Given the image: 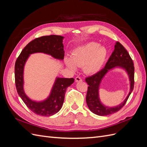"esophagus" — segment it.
<instances>
[{"mask_svg":"<svg viewBox=\"0 0 147 147\" xmlns=\"http://www.w3.org/2000/svg\"><path fill=\"white\" fill-rule=\"evenodd\" d=\"M75 82H82V79L81 77H77L75 78Z\"/></svg>","mask_w":147,"mask_h":147,"instance_id":"1","label":"esophagus"}]
</instances>
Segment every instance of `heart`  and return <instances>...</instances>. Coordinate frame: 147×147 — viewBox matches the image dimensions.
<instances>
[{
    "label": "heart",
    "mask_w": 147,
    "mask_h": 147,
    "mask_svg": "<svg viewBox=\"0 0 147 147\" xmlns=\"http://www.w3.org/2000/svg\"><path fill=\"white\" fill-rule=\"evenodd\" d=\"M107 51L103 46L96 42H89L75 48L72 56L65 58V63L69 69L75 70L77 66H83V70L88 74L99 72L106 60Z\"/></svg>",
    "instance_id": "obj_1"
}]
</instances>
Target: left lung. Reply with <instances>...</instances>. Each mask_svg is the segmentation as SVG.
Returning a JSON list of instances; mask_svg holds the SVG:
<instances>
[{
	"label": "left lung",
	"instance_id": "left-lung-1",
	"mask_svg": "<svg viewBox=\"0 0 147 147\" xmlns=\"http://www.w3.org/2000/svg\"><path fill=\"white\" fill-rule=\"evenodd\" d=\"M115 67H120L126 70L130 81V90L123 102L116 107L109 108L102 105L101 102L98 89L102 79L106 74L109 69ZM85 81L89 85L86 97V104L92 113L99 116H106L117 112L125 105L134 89V67L129 54L121 43L117 42L115 45V50L106 63L105 67L96 74L87 77Z\"/></svg>",
	"mask_w": 147,
	"mask_h": 147
}]
</instances>
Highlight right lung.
<instances>
[{"label":"right lung","mask_w":147,"mask_h":147,"mask_svg":"<svg viewBox=\"0 0 147 147\" xmlns=\"http://www.w3.org/2000/svg\"><path fill=\"white\" fill-rule=\"evenodd\" d=\"M63 38L64 37L56 35L35 38L24 47L16 61L15 77L17 92L26 106L32 112L40 116L50 117L59 112L63 104L67 88L74 82V79L56 77L50 94L45 100H32L24 91V65L30 55L36 53H45L57 59H64Z\"/></svg>","instance_id":"right-lung-1"}]
</instances>
